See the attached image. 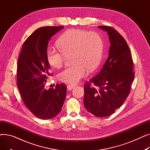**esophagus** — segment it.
Returning a JSON list of instances; mask_svg holds the SVG:
<instances>
[{"label":"esophagus","mask_w":150,"mask_h":150,"mask_svg":"<svg viewBox=\"0 0 150 150\" xmlns=\"http://www.w3.org/2000/svg\"><path fill=\"white\" fill-rule=\"evenodd\" d=\"M75 87V85H73V84H69L67 86V88L69 91L72 90L73 88H74Z\"/></svg>","instance_id":"obj_1"}]
</instances>
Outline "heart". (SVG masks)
I'll return each mask as SVG.
<instances>
[{
    "mask_svg": "<svg viewBox=\"0 0 150 150\" xmlns=\"http://www.w3.org/2000/svg\"><path fill=\"white\" fill-rule=\"evenodd\" d=\"M58 44L62 50L49 49L46 58L49 64L59 68L66 57L71 56L72 65L59 73V80L66 83L75 84L88 71L96 69L101 62L103 52L102 38L96 32L72 28L66 31L59 38Z\"/></svg>",
    "mask_w": 150,
    "mask_h": 150,
    "instance_id": "obj_1",
    "label": "heart"
}]
</instances>
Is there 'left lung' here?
Segmentation results:
<instances>
[{
  "instance_id": "left-lung-1",
  "label": "left lung",
  "mask_w": 150,
  "mask_h": 150,
  "mask_svg": "<svg viewBox=\"0 0 150 150\" xmlns=\"http://www.w3.org/2000/svg\"><path fill=\"white\" fill-rule=\"evenodd\" d=\"M98 28L108 33L111 45L103 68L84 86V105L95 116L105 117L113 114L128 97L134 73L130 50L125 39L112 27Z\"/></svg>"
}]
</instances>
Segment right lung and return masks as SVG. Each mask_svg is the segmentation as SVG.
Instances as JSON below:
<instances>
[{
	"label": "right lung",
	"mask_w": 150,
	"mask_h": 150,
	"mask_svg": "<svg viewBox=\"0 0 150 150\" xmlns=\"http://www.w3.org/2000/svg\"><path fill=\"white\" fill-rule=\"evenodd\" d=\"M64 27H45L35 30L23 44L17 69V84L25 106L36 117L50 119L61 111L66 96L64 84L56 88L45 89L50 76L46 58L47 45L52 36Z\"/></svg>",
	"instance_id": "obj_1"
}]
</instances>
